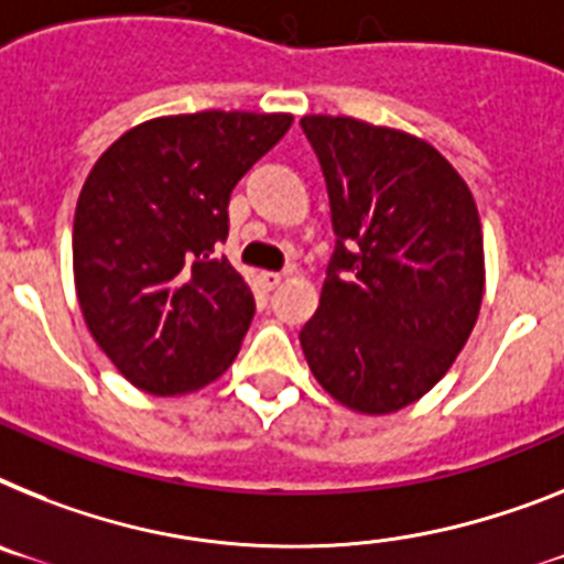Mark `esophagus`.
Returning <instances> with one entry per match:
<instances>
[{"mask_svg": "<svg viewBox=\"0 0 564 564\" xmlns=\"http://www.w3.org/2000/svg\"><path fill=\"white\" fill-rule=\"evenodd\" d=\"M283 281V274L281 272H260V283L267 286V290H278Z\"/></svg>", "mask_w": 564, "mask_h": 564, "instance_id": "esophagus-1", "label": "esophagus"}]
</instances>
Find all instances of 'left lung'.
<instances>
[{
	"label": "left lung",
	"mask_w": 564,
	"mask_h": 564,
	"mask_svg": "<svg viewBox=\"0 0 564 564\" xmlns=\"http://www.w3.org/2000/svg\"><path fill=\"white\" fill-rule=\"evenodd\" d=\"M301 129L324 169L338 235L301 347L335 401L395 413L442 381L479 318V209L421 137L329 113H310Z\"/></svg>",
	"instance_id": "left-lung-1"
}]
</instances>
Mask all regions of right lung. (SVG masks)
Wrapping results in <instances>:
<instances>
[{"mask_svg": "<svg viewBox=\"0 0 564 564\" xmlns=\"http://www.w3.org/2000/svg\"><path fill=\"white\" fill-rule=\"evenodd\" d=\"M290 126L292 113H174L94 163L74 215V283L88 333L137 390L186 395L240 352L254 297L215 246L231 188Z\"/></svg>", "mask_w": 564, "mask_h": 564, "instance_id": "add662e5", "label": "right lung"}]
</instances>
